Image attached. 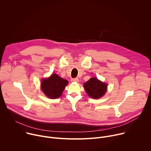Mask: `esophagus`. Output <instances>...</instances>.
<instances>
[{
	"label": "esophagus",
	"mask_w": 151,
	"mask_h": 151,
	"mask_svg": "<svg viewBox=\"0 0 151 151\" xmlns=\"http://www.w3.org/2000/svg\"><path fill=\"white\" fill-rule=\"evenodd\" d=\"M79 81V79L78 78H72L71 79V82H78Z\"/></svg>",
	"instance_id": "esophagus-1"
}]
</instances>
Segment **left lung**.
<instances>
[{"instance_id":"1","label":"left lung","mask_w":151,"mask_h":151,"mask_svg":"<svg viewBox=\"0 0 151 151\" xmlns=\"http://www.w3.org/2000/svg\"><path fill=\"white\" fill-rule=\"evenodd\" d=\"M83 87L86 93L90 97L97 99L104 95L107 91V86L106 83L94 77L84 83Z\"/></svg>"}]
</instances>
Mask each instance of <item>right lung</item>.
I'll return each instance as SVG.
<instances>
[{
	"instance_id": "1",
	"label": "right lung",
	"mask_w": 151,
	"mask_h": 151,
	"mask_svg": "<svg viewBox=\"0 0 151 151\" xmlns=\"http://www.w3.org/2000/svg\"><path fill=\"white\" fill-rule=\"evenodd\" d=\"M68 81L60 78L58 75L52 74L48 78H44L41 81L40 88L45 96L55 99L60 97L68 85Z\"/></svg>"
}]
</instances>
